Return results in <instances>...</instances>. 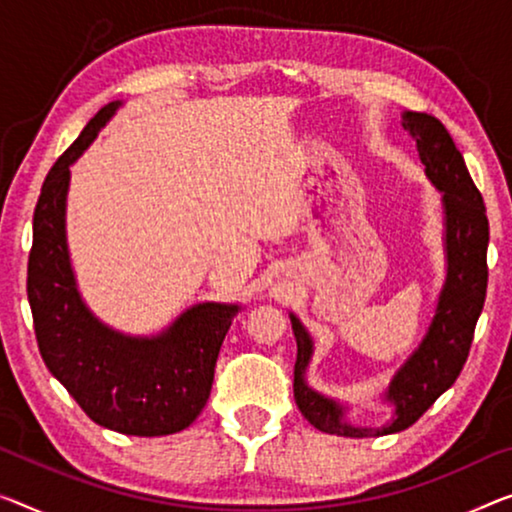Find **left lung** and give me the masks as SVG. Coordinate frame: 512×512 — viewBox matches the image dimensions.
Listing matches in <instances>:
<instances>
[{
	"instance_id": "8db88e82",
	"label": "left lung",
	"mask_w": 512,
	"mask_h": 512,
	"mask_svg": "<svg viewBox=\"0 0 512 512\" xmlns=\"http://www.w3.org/2000/svg\"><path fill=\"white\" fill-rule=\"evenodd\" d=\"M402 126L416 140L425 177L441 193L446 276L423 340L379 393V400L391 407V418L379 427L352 423L347 416L352 404L319 393L308 384L315 342L301 319L289 312L296 338L294 400L310 425L338 437H384L414 425L460 377L485 303L490 223L483 197L471 181L451 133L437 117L404 110Z\"/></svg>"
}]
</instances>
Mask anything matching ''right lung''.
<instances>
[{"mask_svg": "<svg viewBox=\"0 0 512 512\" xmlns=\"http://www.w3.org/2000/svg\"><path fill=\"white\" fill-rule=\"evenodd\" d=\"M98 110L43 181L34 211L27 296L48 370L91 421L133 437L186 430L209 400L216 358L239 303H195L167 329L131 335L101 322L82 299L66 239L71 165L121 108Z\"/></svg>", "mask_w": 512, "mask_h": 512, "instance_id": "obj_1", "label": "right lung"}]
</instances>
